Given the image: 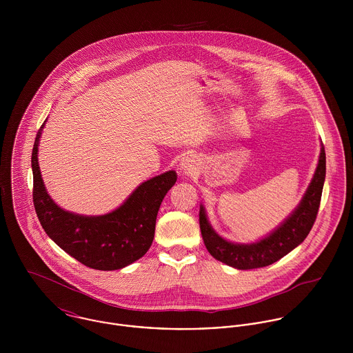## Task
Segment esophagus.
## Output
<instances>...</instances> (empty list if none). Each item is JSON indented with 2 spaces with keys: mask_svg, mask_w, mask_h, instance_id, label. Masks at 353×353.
<instances>
[{
  "mask_svg": "<svg viewBox=\"0 0 353 353\" xmlns=\"http://www.w3.org/2000/svg\"><path fill=\"white\" fill-rule=\"evenodd\" d=\"M181 170H182V172L185 174V175H190V174H193V172H196V170H197V161H196V159L194 157H185L183 160H182V163H181Z\"/></svg>",
  "mask_w": 353,
  "mask_h": 353,
  "instance_id": "1",
  "label": "esophagus"
}]
</instances>
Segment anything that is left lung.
<instances>
[{
    "label": "left lung",
    "mask_w": 353,
    "mask_h": 353,
    "mask_svg": "<svg viewBox=\"0 0 353 353\" xmlns=\"http://www.w3.org/2000/svg\"><path fill=\"white\" fill-rule=\"evenodd\" d=\"M326 175L325 147L321 153L315 174L298 208L272 234L254 243H232L221 238L209 224L205 208H200V228L206 250L217 261L241 269H256L272 265L298 248L307 238L318 214Z\"/></svg>",
    "instance_id": "8db88e82"
}]
</instances>
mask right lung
<instances>
[{
  "mask_svg": "<svg viewBox=\"0 0 353 353\" xmlns=\"http://www.w3.org/2000/svg\"><path fill=\"white\" fill-rule=\"evenodd\" d=\"M46 122V121H45ZM38 130L32 148V200L38 219L51 239L83 265L98 270L122 269L150 250L156 216L176 172L167 171L141 183L126 201L103 216H83L61 209L46 192L39 163Z\"/></svg>",
  "mask_w": 353,
  "mask_h": 353,
  "instance_id": "1",
  "label": "right lung"
}]
</instances>
